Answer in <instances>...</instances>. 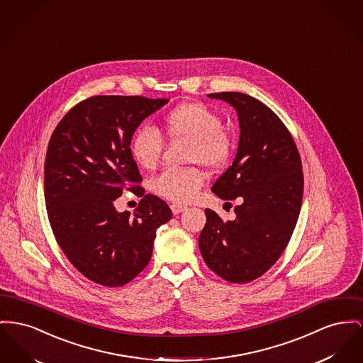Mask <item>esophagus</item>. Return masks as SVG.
Listing matches in <instances>:
<instances>
[{
  "instance_id": "obj_1",
  "label": "esophagus",
  "mask_w": 363,
  "mask_h": 363,
  "mask_svg": "<svg viewBox=\"0 0 363 363\" xmlns=\"http://www.w3.org/2000/svg\"><path fill=\"white\" fill-rule=\"evenodd\" d=\"M186 210L185 206H181V204H171V211L174 215H178V213H184Z\"/></svg>"
}]
</instances>
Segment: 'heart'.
Here are the masks:
<instances>
[{"label":"heart","instance_id":"1","mask_svg":"<svg viewBox=\"0 0 363 363\" xmlns=\"http://www.w3.org/2000/svg\"><path fill=\"white\" fill-rule=\"evenodd\" d=\"M163 134L171 141L188 143L185 162L204 166L207 170L223 169L232 156L233 141L222 126L220 116L203 103L179 104L164 115ZM164 140L156 128L143 126L131 137L130 152L137 164L145 170L157 166ZM204 172L197 166L167 169L153 179V191L175 204L192 203L204 186Z\"/></svg>","mask_w":363,"mask_h":363}]
</instances>
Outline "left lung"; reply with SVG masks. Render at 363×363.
Returning a JSON list of instances; mask_svg holds the SVG:
<instances>
[{
	"label": "left lung",
	"mask_w": 363,
	"mask_h": 363,
	"mask_svg": "<svg viewBox=\"0 0 363 363\" xmlns=\"http://www.w3.org/2000/svg\"><path fill=\"white\" fill-rule=\"evenodd\" d=\"M208 97L233 106L241 130L233 164L211 191L223 200L240 197L242 204L228 222L206 208L199 247L215 274L245 284L263 276L292 237L303 199L301 160L289 130L262 101L238 91Z\"/></svg>",
	"instance_id": "1"
}]
</instances>
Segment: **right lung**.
Instances as JSON below:
<instances>
[{
	"instance_id": "right-lung-1",
	"label": "right lung",
	"mask_w": 363,
	"mask_h": 363,
	"mask_svg": "<svg viewBox=\"0 0 363 363\" xmlns=\"http://www.w3.org/2000/svg\"><path fill=\"white\" fill-rule=\"evenodd\" d=\"M167 101L93 96L71 108L49 140L43 188L50 228L71 264L103 286H122L147 267L156 230L172 216L166 201L144 194L130 152L135 128ZM125 189L143 196L134 218L113 207Z\"/></svg>"
}]
</instances>
